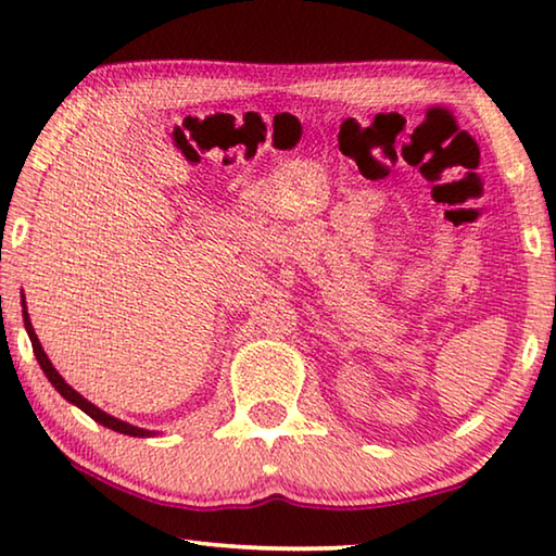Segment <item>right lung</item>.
Wrapping results in <instances>:
<instances>
[{"label": "right lung", "instance_id": "add662e5", "mask_svg": "<svg viewBox=\"0 0 556 556\" xmlns=\"http://www.w3.org/2000/svg\"><path fill=\"white\" fill-rule=\"evenodd\" d=\"M22 308H24V312H22V316H24V328H26V333H29V338H31V348H34L36 361H39L43 375H46V378H49V382L53 384V388L61 392V397H63V400H68L71 404H75V407L86 412L88 417H92V419L98 421V425L108 427V429H112V431H119V434H127V437H154V431H149V429H139V427H135V425H127V421H122V419H117V417H112V414H108V412H102L100 407H96V404L88 402L86 397H83L80 392H75V390L71 388V384L61 378L59 370L53 368V363L49 361V355L43 353V348H41V343H39V336L34 333V326H31L29 312H26V299H24V294H22Z\"/></svg>", "mask_w": 556, "mask_h": 556}]
</instances>
